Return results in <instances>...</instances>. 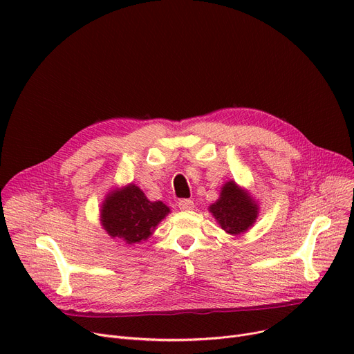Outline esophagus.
Returning a JSON list of instances; mask_svg holds the SVG:
<instances>
[{"label":"esophagus","mask_w":354,"mask_h":354,"mask_svg":"<svg viewBox=\"0 0 354 354\" xmlns=\"http://www.w3.org/2000/svg\"><path fill=\"white\" fill-rule=\"evenodd\" d=\"M178 207L182 211H189V209L194 208V201H191V199H179L178 201Z\"/></svg>","instance_id":"obj_1"}]
</instances>
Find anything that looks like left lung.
I'll list each match as a JSON object with an SVG mask.
<instances>
[{"label":"left lung","instance_id":"obj_1","mask_svg":"<svg viewBox=\"0 0 354 354\" xmlns=\"http://www.w3.org/2000/svg\"><path fill=\"white\" fill-rule=\"evenodd\" d=\"M222 230L238 235L245 232L257 219L258 208L247 192L230 180L222 187L219 199L209 207Z\"/></svg>","mask_w":354,"mask_h":354}]
</instances>
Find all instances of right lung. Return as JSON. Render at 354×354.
Instances as JSON below:
<instances>
[{
  "mask_svg": "<svg viewBox=\"0 0 354 354\" xmlns=\"http://www.w3.org/2000/svg\"><path fill=\"white\" fill-rule=\"evenodd\" d=\"M167 214L169 208L163 202H151L138 187L129 185L106 198L102 224L110 236L120 238L126 244H136L149 238Z\"/></svg>",
  "mask_w": 354,
  "mask_h": 354,
  "instance_id": "right-lung-1",
  "label": "right lung"
}]
</instances>
